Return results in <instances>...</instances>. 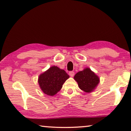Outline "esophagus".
<instances>
[{"label":"esophagus","instance_id":"obj_1","mask_svg":"<svg viewBox=\"0 0 131 131\" xmlns=\"http://www.w3.org/2000/svg\"><path fill=\"white\" fill-rule=\"evenodd\" d=\"M69 75H70V77H73L74 75H75V72H73V71H71V72H69Z\"/></svg>","mask_w":131,"mask_h":131}]
</instances>
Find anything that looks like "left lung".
Wrapping results in <instances>:
<instances>
[{"label":"left lung","mask_w":131,"mask_h":131,"mask_svg":"<svg viewBox=\"0 0 131 131\" xmlns=\"http://www.w3.org/2000/svg\"><path fill=\"white\" fill-rule=\"evenodd\" d=\"M73 78L77 82L79 88L86 93L95 91L100 82L98 76L89 68L78 72Z\"/></svg>","instance_id":"obj_1"}]
</instances>
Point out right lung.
Masks as SVG:
<instances>
[{"instance_id": "obj_1", "label": "right lung", "mask_w": 131, "mask_h": 131, "mask_svg": "<svg viewBox=\"0 0 131 131\" xmlns=\"http://www.w3.org/2000/svg\"><path fill=\"white\" fill-rule=\"evenodd\" d=\"M69 76L63 69L52 66L39 76L38 83L42 91L49 96L56 95L62 89Z\"/></svg>"}]
</instances>
